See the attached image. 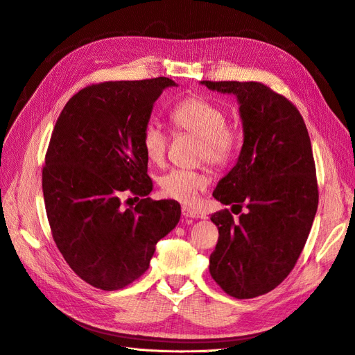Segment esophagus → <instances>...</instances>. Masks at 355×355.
Listing matches in <instances>:
<instances>
[{
    "mask_svg": "<svg viewBox=\"0 0 355 355\" xmlns=\"http://www.w3.org/2000/svg\"><path fill=\"white\" fill-rule=\"evenodd\" d=\"M181 212H182V215L186 216V218H193V220H198V218L205 220V218H207V214H203V212L196 211V209H191L189 207H182Z\"/></svg>",
    "mask_w": 355,
    "mask_h": 355,
    "instance_id": "esophagus-1",
    "label": "esophagus"
}]
</instances>
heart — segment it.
Listing matches in <instances>:
<instances>
[{
  "label": "heart",
  "instance_id": "heart-1",
  "mask_svg": "<svg viewBox=\"0 0 355 355\" xmlns=\"http://www.w3.org/2000/svg\"><path fill=\"white\" fill-rule=\"evenodd\" d=\"M171 122L180 131L200 137L199 159L216 168L232 161L239 147V132L227 123L225 112L215 103L190 96L171 110ZM141 146L146 157L155 165H162L168 150V135L155 121L146 123L141 134ZM211 177L205 169H173L165 174L159 186L165 198L182 205L196 203L199 193L207 190Z\"/></svg>",
  "mask_w": 355,
  "mask_h": 355
}]
</instances>
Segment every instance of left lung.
<instances>
[{"label": "left lung", "instance_id": "1", "mask_svg": "<svg viewBox=\"0 0 355 355\" xmlns=\"http://www.w3.org/2000/svg\"><path fill=\"white\" fill-rule=\"evenodd\" d=\"M234 94L243 123L237 164L214 190L223 205L245 206L234 221L215 212L218 243L209 272L233 298L249 300L272 291L289 276L310 234L318 205L310 135L300 110L261 83L200 81Z\"/></svg>", "mask_w": 355, "mask_h": 355}]
</instances>
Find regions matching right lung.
<instances>
[{"mask_svg":"<svg viewBox=\"0 0 355 355\" xmlns=\"http://www.w3.org/2000/svg\"><path fill=\"white\" fill-rule=\"evenodd\" d=\"M173 79L83 88L57 119L42 168L45 211L69 267L94 288L123 289L148 268L156 243L178 224L180 203L147 198L153 182L141 134ZM139 200L123 210L121 198Z\"/></svg>","mask_w":355,"mask_h":355,"instance_id":"right-lung-1","label":"right lung"}]
</instances>
